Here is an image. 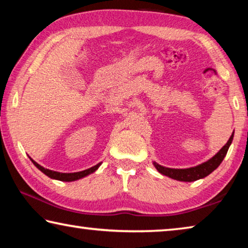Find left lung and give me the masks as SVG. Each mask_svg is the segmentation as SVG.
I'll return each mask as SVG.
<instances>
[{"instance_id":"1","label":"left lung","mask_w":248,"mask_h":248,"mask_svg":"<svg viewBox=\"0 0 248 248\" xmlns=\"http://www.w3.org/2000/svg\"><path fill=\"white\" fill-rule=\"evenodd\" d=\"M232 138H234V131L231 136V138L228 139V141L226 145H225L217 153L215 156L210 158L202 164L195 166V167H190V168H185V169H177V168H168V167H164L157 162H153L155 168L159 171L161 175H165L169 177V178L179 180V182H195V180L205 178L206 176H208L209 173H212L215 169L218 167V166L221 164V161L224 160L225 156H226L228 148L232 145Z\"/></svg>"}]
</instances>
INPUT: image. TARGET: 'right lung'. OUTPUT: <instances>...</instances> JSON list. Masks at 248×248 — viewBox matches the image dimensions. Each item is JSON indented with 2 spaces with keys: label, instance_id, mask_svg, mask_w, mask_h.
Returning <instances> with one entry per match:
<instances>
[{
  "label": "right lung",
  "instance_id": "add662e5",
  "mask_svg": "<svg viewBox=\"0 0 248 248\" xmlns=\"http://www.w3.org/2000/svg\"><path fill=\"white\" fill-rule=\"evenodd\" d=\"M30 159H31V161L33 162V165H34L35 167L39 169V170H41L44 173V175H46L47 177H50L51 179L61 180V182H75V180L83 178V177H86L88 175H90V173L94 172L99 167H100L101 164H102V162H99V164L93 166V167L88 168V169H86V170H82V171H78V172H59V171L50 170V169H46V168L42 167L41 165H39L38 162L33 160L31 157H30Z\"/></svg>",
  "mask_w": 248,
  "mask_h": 248
}]
</instances>
